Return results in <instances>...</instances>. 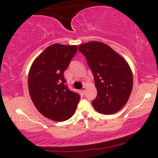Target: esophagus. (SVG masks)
Instances as JSON below:
<instances>
[{
  "label": "esophagus",
  "mask_w": 158,
  "mask_h": 158,
  "mask_svg": "<svg viewBox=\"0 0 158 158\" xmlns=\"http://www.w3.org/2000/svg\"><path fill=\"white\" fill-rule=\"evenodd\" d=\"M85 91H86V88H85V87H83L82 88V90H81V92H82L83 94H85Z\"/></svg>",
  "instance_id": "obj_1"
}]
</instances>
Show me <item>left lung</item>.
<instances>
[{"label": "left lung", "instance_id": "1", "mask_svg": "<svg viewBox=\"0 0 158 158\" xmlns=\"http://www.w3.org/2000/svg\"><path fill=\"white\" fill-rule=\"evenodd\" d=\"M93 72L97 96L92 102L97 111L113 114L124 107L133 87V76L128 62L110 47L99 41L79 45Z\"/></svg>", "mask_w": 158, "mask_h": 158}]
</instances>
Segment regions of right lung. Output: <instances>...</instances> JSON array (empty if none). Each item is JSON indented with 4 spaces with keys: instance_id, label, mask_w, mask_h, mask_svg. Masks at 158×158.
<instances>
[{
    "instance_id": "1",
    "label": "right lung",
    "mask_w": 158,
    "mask_h": 158,
    "mask_svg": "<svg viewBox=\"0 0 158 158\" xmlns=\"http://www.w3.org/2000/svg\"><path fill=\"white\" fill-rule=\"evenodd\" d=\"M77 51V45L54 44L34 60L30 69L28 88L37 110L47 118L64 121L75 113L80 96L68 89L64 70Z\"/></svg>"
}]
</instances>
